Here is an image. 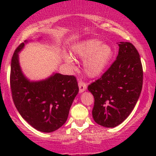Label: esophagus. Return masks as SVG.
<instances>
[{"label": "esophagus", "mask_w": 156, "mask_h": 156, "mask_svg": "<svg viewBox=\"0 0 156 156\" xmlns=\"http://www.w3.org/2000/svg\"><path fill=\"white\" fill-rule=\"evenodd\" d=\"M78 85H79V88H80V92L82 93L83 91H84L87 89V84L86 83L83 81H80L78 82Z\"/></svg>", "instance_id": "esophagus-1"}]
</instances>
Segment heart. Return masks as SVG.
Wrapping results in <instances>:
<instances>
[{
    "label": "heart",
    "instance_id": "heart-1",
    "mask_svg": "<svg viewBox=\"0 0 156 156\" xmlns=\"http://www.w3.org/2000/svg\"><path fill=\"white\" fill-rule=\"evenodd\" d=\"M72 55L84 60V72L89 76L96 77L104 71L113 56V50L108 44H101L97 39H89L74 46ZM67 63L72 64L69 57H66Z\"/></svg>",
    "mask_w": 156,
    "mask_h": 156
}]
</instances>
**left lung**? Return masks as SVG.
Wrapping results in <instances>:
<instances>
[{
    "mask_svg": "<svg viewBox=\"0 0 156 156\" xmlns=\"http://www.w3.org/2000/svg\"><path fill=\"white\" fill-rule=\"evenodd\" d=\"M119 55L111 67L88 90L94 98V120L114 128L121 124L133 111L143 86V67L138 50L131 42L119 44Z\"/></svg>",
    "mask_w": 156,
    "mask_h": 156,
    "instance_id": "8db88e82",
    "label": "left lung"
}]
</instances>
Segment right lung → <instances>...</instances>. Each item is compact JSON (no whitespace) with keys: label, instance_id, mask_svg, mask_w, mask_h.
I'll return each instance as SVG.
<instances>
[{"label":"right lung","instance_id":"add662e5","mask_svg":"<svg viewBox=\"0 0 156 156\" xmlns=\"http://www.w3.org/2000/svg\"><path fill=\"white\" fill-rule=\"evenodd\" d=\"M27 41H25L26 42ZM12 55L10 84L12 98L21 116L34 129L45 133L56 131L67 121L72 102L79 92L74 75L54 74L45 80L30 82L20 69L18 52Z\"/></svg>","mask_w":156,"mask_h":156}]
</instances>
